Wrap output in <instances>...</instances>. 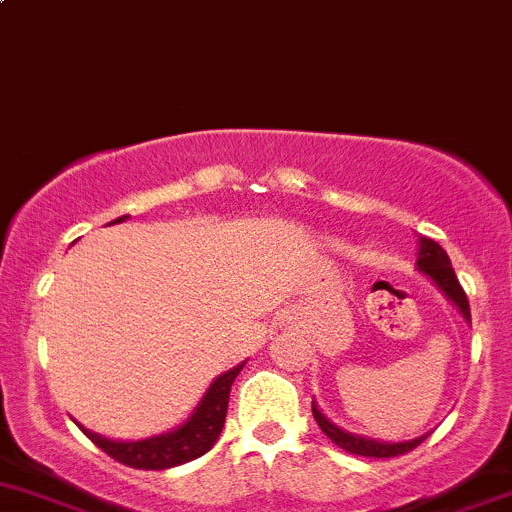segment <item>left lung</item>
Here are the masks:
<instances>
[{"mask_svg":"<svg viewBox=\"0 0 512 512\" xmlns=\"http://www.w3.org/2000/svg\"><path fill=\"white\" fill-rule=\"evenodd\" d=\"M416 267L428 277V280L433 282V285L441 289V292L446 294V297L451 299L458 309H461L463 317L471 322V307H468L466 292H463L461 282H458L456 272H453L446 250H443L438 242L428 240V237H421V250H418ZM312 416L329 441L337 443V446L344 448L347 453H354V456H366V458L404 456V453L414 451L418 443L426 441V436H418V438H414V441H404V443H384V441H374V438L354 436V433H347V431H342L339 426H334V423L317 409V404H312Z\"/></svg>","mask_w":512,"mask_h":512,"instance_id":"left-lung-1","label":"left lung"}]
</instances>
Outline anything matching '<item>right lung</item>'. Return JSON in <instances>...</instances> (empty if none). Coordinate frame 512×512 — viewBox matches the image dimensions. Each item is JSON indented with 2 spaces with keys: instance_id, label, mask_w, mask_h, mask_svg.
<instances>
[{
  "instance_id": "right-lung-1",
  "label": "right lung",
  "mask_w": 512,
  "mask_h": 512,
  "mask_svg": "<svg viewBox=\"0 0 512 512\" xmlns=\"http://www.w3.org/2000/svg\"><path fill=\"white\" fill-rule=\"evenodd\" d=\"M126 218L128 215H123V218L113 220V223H123ZM242 366H245V361L232 366L225 374H220L208 389V394L203 396L198 409L193 411V416L183 426L175 428V431L143 438V441H111V438H103L98 433L86 431V428H81V431L91 438L94 446L101 448L106 456H111L113 461L123 463L128 468H138V471H165V468L193 461V458L208 453L215 446V441H218L220 431L225 426L230 386L235 376L242 371Z\"/></svg>"
}]
</instances>
